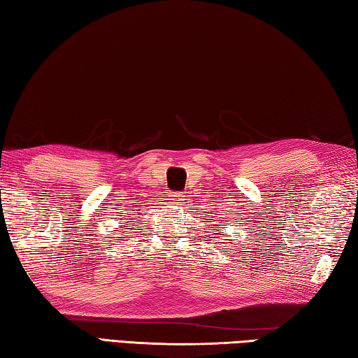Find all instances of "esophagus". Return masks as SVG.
Masks as SVG:
<instances>
[{"label": "esophagus", "instance_id": "34e87169", "mask_svg": "<svg viewBox=\"0 0 358 358\" xmlns=\"http://www.w3.org/2000/svg\"><path fill=\"white\" fill-rule=\"evenodd\" d=\"M168 200H169V203H171L173 206H176V208L184 206V203H185V198H184V195H180V193H171Z\"/></svg>", "mask_w": 358, "mask_h": 358}]
</instances>
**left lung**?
<instances>
[{
    "mask_svg": "<svg viewBox=\"0 0 358 358\" xmlns=\"http://www.w3.org/2000/svg\"><path fill=\"white\" fill-rule=\"evenodd\" d=\"M209 220H213V219H209ZM213 228L215 231H220L222 228H225V225H224V222H219V224H215ZM222 234H224V233H222ZM224 236H225V234H224Z\"/></svg>",
    "mask_w": 358,
    "mask_h": 358,
    "instance_id": "8db88e82",
    "label": "left lung"
}]
</instances>
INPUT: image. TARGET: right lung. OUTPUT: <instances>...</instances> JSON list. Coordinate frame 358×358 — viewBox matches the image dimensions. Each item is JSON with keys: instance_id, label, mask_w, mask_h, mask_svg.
Segmentation results:
<instances>
[{"instance_id": "1", "label": "right lung", "mask_w": 358, "mask_h": 358, "mask_svg": "<svg viewBox=\"0 0 358 358\" xmlns=\"http://www.w3.org/2000/svg\"><path fill=\"white\" fill-rule=\"evenodd\" d=\"M119 234H120V233H119Z\"/></svg>"}]
</instances>
